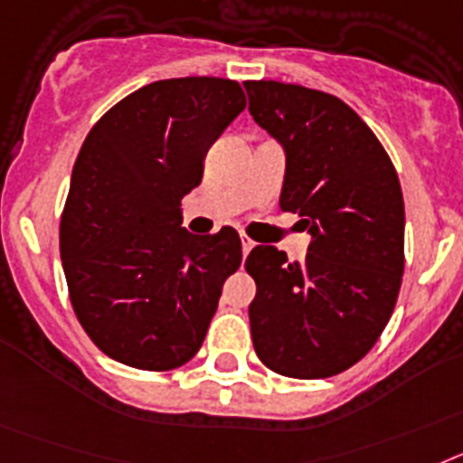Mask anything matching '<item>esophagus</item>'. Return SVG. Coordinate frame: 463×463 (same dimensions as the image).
Returning <instances> with one entry per match:
<instances>
[{"label": "esophagus", "instance_id": "1", "mask_svg": "<svg viewBox=\"0 0 463 463\" xmlns=\"http://www.w3.org/2000/svg\"><path fill=\"white\" fill-rule=\"evenodd\" d=\"M240 240H242V256H244V259H247L249 251H251V249L256 247V242H254V240H251V237H247V235H242V237H240Z\"/></svg>", "mask_w": 463, "mask_h": 463}]
</instances>
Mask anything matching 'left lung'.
Masks as SVG:
<instances>
[{
  "label": "left lung",
  "instance_id": "1",
  "mask_svg": "<svg viewBox=\"0 0 463 463\" xmlns=\"http://www.w3.org/2000/svg\"><path fill=\"white\" fill-rule=\"evenodd\" d=\"M249 111L287 151L281 212L303 216L305 260L259 244L249 324L270 371L319 380L352 368L382 335L405 268L399 175L373 130L343 99L279 81H247Z\"/></svg>",
  "mask_w": 463,
  "mask_h": 463
}]
</instances>
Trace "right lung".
<instances>
[{
  "label": "right lung",
  "instance_id": "obj_1",
  "mask_svg": "<svg viewBox=\"0 0 463 463\" xmlns=\"http://www.w3.org/2000/svg\"><path fill=\"white\" fill-rule=\"evenodd\" d=\"M244 107L231 79H167L130 92L88 132L60 256L76 319L114 361L172 371L198 354L242 242L231 226L191 235L179 207L203 182L207 148Z\"/></svg>",
  "mask_w": 463,
  "mask_h": 463
}]
</instances>
